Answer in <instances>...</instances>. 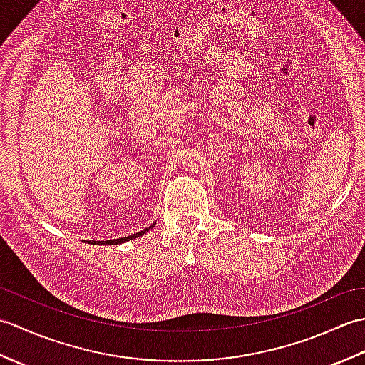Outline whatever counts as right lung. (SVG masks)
<instances>
[{
  "label": "right lung",
  "instance_id": "add662e5",
  "mask_svg": "<svg viewBox=\"0 0 365 365\" xmlns=\"http://www.w3.org/2000/svg\"><path fill=\"white\" fill-rule=\"evenodd\" d=\"M150 227H153V226H150ZM145 230H147V229H145Z\"/></svg>",
  "mask_w": 365,
  "mask_h": 365
}]
</instances>
